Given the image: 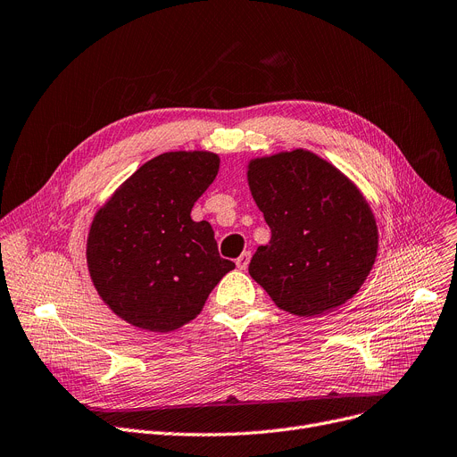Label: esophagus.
<instances>
[{"mask_svg": "<svg viewBox=\"0 0 457 457\" xmlns=\"http://www.w3.org/2000/svg\"><path fill=\"white\" fill-rule=\"evenodd\" d=\"M250 257H252L250 252H243L241 255H238L237 261H235L237 269H238V270H246V269H248V262H250Z\"/></svg>", "mask_w": 457, "mask_h": 457, "instance_id": "esophagus-1", "label": "esophagus"}]
</instances>
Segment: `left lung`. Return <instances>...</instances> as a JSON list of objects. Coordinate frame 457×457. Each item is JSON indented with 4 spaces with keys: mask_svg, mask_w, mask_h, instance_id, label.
<instances>
[{
    "mask_svg": "<svg viewBox=\"0 0 457 457\" xmlns=\"http://www.w3.org/2000/svg\"><path fill=\"white\" fill-rule=\"evenodd\" d=\"M246 178L272 231L248 272L272 302L307 319L353 298L378 255L376 219L359 187L303 148L250 159Z\"/></svg>",
    "mask_w": 457,
    "mask_h": 457,
    "instance_id": "8db88e82",
    "label": "left lung"
}]
</instances>
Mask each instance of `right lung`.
<instances>
[{
    "instance_id": "right-lung-1",
    "label": "right lung",
    "mask_w": 457,
    "mask_h": 457,
    "mask_svg": "<svg viewBox=\"0 0 457 457\" xmlns=\"http://www.w3.org/2000/svg\"><path fill=\"white\" fill-rule=\"evenodd\" d=\"M220 157L166 152L144 162L94 214L87 267L116 317L154 333L196 319L235 262L222 259L209 222L190 211L214 181Z\"/></svg>"
}]
</instances>
